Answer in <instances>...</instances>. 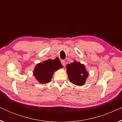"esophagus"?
<instances>
[{
    "label": "esophagus",
    "mask_w": 122,
    "mask_h": 122,
    "mask_svg": "<svg viewBox=\"0 0 122 122\" xmlns=\"http://www.w3.org/2000/svg\"><path fill=\"white\" fill-rule=\"evenodd\" d=\"M61 64H62L63 66H64L65 64H66V61H65L64 60H61Z\"/></svg>",
    "instance_id": "esophagus-1"
}]
</instances>
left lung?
<instances>
[{
    "label": "left lung",
    "instance_id": "1",
    "mask_svg": "<svg viewBox=\"0 0 122 122\" xmlns=\"http://www.w3.org/2000/svg\"><path fill=\"white\" fill-rule=\"evenodd\" d=\"M66 72L70 81L80 86L84 85L89 75L84 65L76 61L66 65Z\"/></svg>",
    "mask_w": 122,
    "mask_h": 122
}]
</instances>
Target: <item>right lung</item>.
Here are the masks:
<instances>
[{"label":"right lung","mask_w":122,"mask_h":122,"mask_svg":"<svg viewBox=\"0 0 122 122\" xmlns=\"http://www.w3.org/2000/svg\"><path fill=\"white\" fill-rule=\"evenodd\" d=\"M63 68L58 58L54 60L48 59L36 65L33 74L36 79L41 84H46L51 81L55 71Z\"/></svg>","instance_id":"obj_1"}]
</instances>
